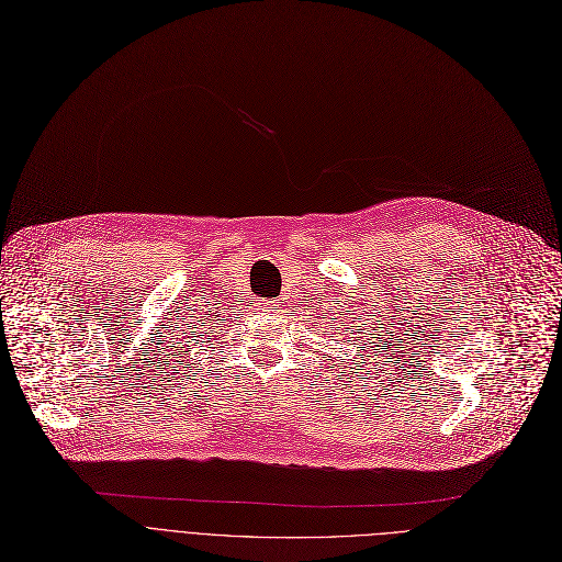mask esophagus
I'll use <instances>...</instances> for the list:
<instances>
[{
	"label": "esophagus",
	"mask_w": 562,
	"mask_h": 562,
	"mask_svg": "<svg viewBox=\"0 0 562 562\" xmlns=\"http://www.w3.org/2000/svg\"><path fill=\"white\" fill-rule=\"evenodd\" d=\"M274 306V301H270V299H258V308H263V311H270Z\"/></svg>",
	"instance_id": "34e87169"
}]
</instances>
